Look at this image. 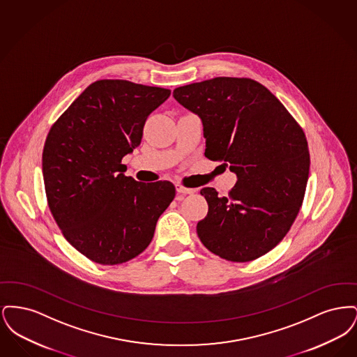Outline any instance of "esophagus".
I'll use <instances>...</instances> for the list:
<instances>
[{
  "label": "esophagus",
  "instance_id": "esophagus-1",
  "mask_svg": "<svg viewBox=\"0 0 357 357\" xmlns=\"http://www.w3.org/2000/svg\"><path fill=\"white\" fill-rule=\"evenodd\" d=\"M175 187H176V192H179V194H192L195 191L194 188H187V187L182 186L181 183H178Z\"/></svg>",
  "mask_w": 357,
  "mask_h": 357
}]
</instances>
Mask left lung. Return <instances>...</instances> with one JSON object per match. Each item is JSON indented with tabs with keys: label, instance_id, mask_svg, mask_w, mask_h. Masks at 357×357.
I'll return each mask as SVG.
<instances>
[{
	"label": "left lung",
	"instance_id": "1",
	"mask_svg": "<svg viewBox=\"0 0 357 357\" xmlns=\"http://www.w3.org/2000/svg\"><path fill=\"white\" fill-rule=\"evenodd\" d=\"M172 95L202 120L204 156L237 175L229 197L213 187L201 190L208 211L197 225L198 237L227 261L266 255L287 236L303 204L310 165L303 128L252 79L215 77L178 86Z\"/></svg>",
	"mask_w": 357,
	"mask_h": 357
}]
</instances>
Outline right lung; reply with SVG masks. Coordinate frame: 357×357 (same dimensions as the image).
I'll return each instance as SVG.
<instances>
[{"label": "right lung", "mask_w": 357, "mask_h": 357, "mask_svg": "<svg viewBox=\"0 0 357 357\" xmlns=\"http://www.w3.org/2000/svg\"><path fill=\"white\" fill-rule=\"evenodd\" d=\"M170 93L127 80L95 82L47 136L43 175L52 215L69 243L96 264L118 265L140 255L175 197L169 181L136 182L121 165Z\"/></svg>", "instance_id": "1"}]
</instances>
